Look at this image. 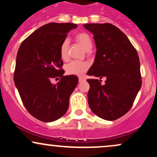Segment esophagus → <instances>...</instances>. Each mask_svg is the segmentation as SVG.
I'll use <instances>...</instances> for the list:
<instances>
[{"instance_id": "obj_1", "label": "esophagus", "mask_w": 157, "mask_h": 157, "mask_svg": "<svg viewBox=\"0 0 157 157\" xmlns=\"http://www.w3.org/2000/svg\"><path fill=\"white\" fill-rule=\"evenodd\" d=\"M86 80V78L83 77H79V82H83V81Z\"/></svg>"}]
</instances>
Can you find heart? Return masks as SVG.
Masks as SVG:
<instances>
[{
	"mask_svg": "<svg viewBox=\"0 0 157 157\" xmlns=\"http://www.w3.org/2000/svg\"><path fill=\"white\" fill-rule=\"evenodd\" d=\"M75 39L86 51H90L92 48V40L87 33H85V32L77 33L75 35ZM68 46H69V41L68 39H65L60 45V55L63 60L67 59ZM88 68H89V65L87 63L74 60L66 65V71L68 75L81 76L82 74L87 71Z\"/></svg>",
	"mask_w": 157,
	"mask_h": 157,
	"instance_id": "b5f03b06",
	"label": "heart"
}]
</instances>
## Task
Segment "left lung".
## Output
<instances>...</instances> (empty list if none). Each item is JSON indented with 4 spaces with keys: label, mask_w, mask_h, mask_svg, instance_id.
<instances>
[{
    "label": "left lung",
    "mask_w": 157,
    "mask_h": 157,
    "mask_svg": "<svg viewBox=\"0 0 157 157\" xmlns=\"http://www.w3.org/2000/svg\"><path fill=\"white\" fill-rule=\"evenodd\" d=\"M85 29L94 35L97 52L89 79L88 101L94 113L112 121L125 114L142 86L140 63L136 49L120 29L110 23H87Z\"/></svg>",
    "instance_id": "1"
}]
</instances>
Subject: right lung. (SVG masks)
I'll list each match as a JSON object with an SVG mask.
<instances>
[{
  "instance_id": "add662e5",
  "label": "right lung",
  "mask_w": 157,
  "mask_h": 157,
  "mask_svg": "<svg viewBox=\"0 0 157 157\" xmlns=\"http://www.w3.org/2000/svg\"><path fill=\"white\" fill-rule=\"evenodd\" d=\"M72 23H50L40 27L23 41L16 57L14 81L27 111L40 121L58 120L66 113L69 97L78 83L75 75L63 76L60 45ZM61 76L52 84L51 79Z\"/></svg>"
}]
</instances>
